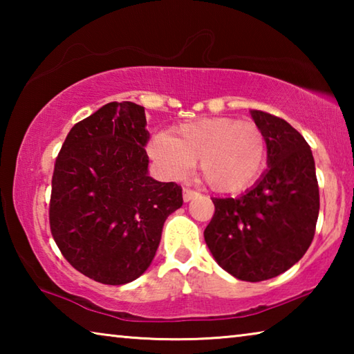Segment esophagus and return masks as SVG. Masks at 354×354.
<instances>
[{"label":"esophagus","mask_w":354,"mask_h":354,"mask_svg":"<svg viewBox=\"0 0 354 354\" xmlns=\"http://www.w3.org/2000/svg\"><path fill=\"white\" fill-rule=\"evenodd\" d=\"M196 195H198V192H195V190H192V189H184L183 190V198H184L185 203L190 201L192 198H195Z\"/></svg>","instance_id":"34e87169"}]
</instances>
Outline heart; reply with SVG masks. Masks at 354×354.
<instances>
[{
	"label": "heart",
	"instance_id": "obj_1",
	"mask_svg": "<svg viewBox=\"0 0 354 354\" xmlns=\"http://www.w3.org/2000/svg\"><path fill=\"white\" fill-rule=\"evenodd\" d=\"M147 151L165 176L183 179L200 160L201 176L209 187L236 192L261 175L267 143L254 123L214 117L184 123L175 136L156 134Z\"/></svg>",
	"mask_w": 354,
	"mask_h": 354
}]
</instances>
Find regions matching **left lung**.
<instances>
[{
    "instance_id": "1",
    "label": "left lung",
    "mask_w": 354,
    "mask_h": 354,
    "mask_svg": "<svg viewBox=\"0 0 354 354\" xmlns=\"http://www.w3.org/2000/svg\"><path fill=\"white\" fill-rule=\"evenodd\" d=\"M267 143V164L237 198H212L205 241L218 266L241 281L278 277L306 253L315 234L320 195L313 151L286 120L251 111Z\"/></svg>"
}]
</instances>
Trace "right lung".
<instances>
[{
    "label": "right lung",
    "instance_id": "right-lung-1",
    "mask_svg": "<svg viewBox=\"0 0 354 354\" xmlns=\"http://www.w3.org/2000/svg\"><path fill=\"white\" fill-rule=\"evenodd\" d=\"M145 109L107 103L76 123L51 181L50 227L65 259L101 284L145 273L167 217L183 206L176 183L148 176Z\"/></svg>",
    "mask_w": 354,
    "mask_h": 354
}]
</instances>
